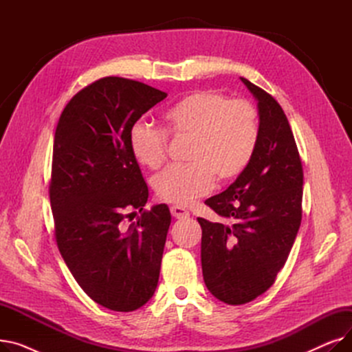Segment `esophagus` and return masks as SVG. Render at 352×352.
<instances>
[{"instance_id":"esophagus-1","label":"esophagus","mask_w":352,"mask_h":352,"mask_svg":"<svg viewBox=\"0 0 352 352\" xmlns=\"http://www.w3.org/2000/svg\"><path fill=\"white\" fill-rule=\"evenodd\" d=\"M171 214H173L174 218H178V219H186V218L190 217V212L186 208L178 207V206L171 207Z\"/></svg>"}]
</instances>
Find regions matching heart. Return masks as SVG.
I'll list each match as a JSON object with an SVG mask.
<instances>
[{"mask_svg": "<svg viewBox=\"0 0 352 352\" xmlns=\"http://www.w3.org/2000/svg\"><path fill=\"white\" fill-rule=\"evenodd\" d=\"M165 129L188 137L186 166H168L154 178L160 199L179 207L211 191L214 181L227 184L251 161L258 135L256 109L247 101H230L214 91H195L164 113ZM129 150L138 164L155 170L165 161L166 135L161 129L137 121L129 129Z\"/></svg>", "mask_w": 352, "mask_h": 352, "instance_id": "1", "label": "heart"}]
</instances>
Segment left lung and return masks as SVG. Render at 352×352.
I'll list each match as a JSON object with an SVG mask.
<instances>
[{"mask_svg": "<svg viewBox=\"0 0 352 352\" xmlns=\"http://www.w3.org/2000/svg\"><path fill=\"white\" fill-rule=\"evenodd\" d=\"M241 81L260 117L255 153L226 191L206 201L224 223L198 218L204 283L230 305L250 302L274 284L302 217V165L287 116L268 92Z\"/></svg>", "mask_w": 352, "mask_h": 352, "instance_id": "left-lung-1", "label": "left lung"}]
</instances>
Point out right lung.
<instances>
[{"mask_svg": "<svg viewBox=\"0 0 352 352\" xmlns=\"http://www.w3.org/2000/svg\"><path fill=\"white\" fill-rule=\"evenodd\" d=\"M166 97L146 84L105 77L64 108L54 137L50 201L55 239L78 285L97 304L135 311L155 292L171 224L165 204L144 211L148 187L129 129ZM142 217L128 230V210Z\"/></svg>", "mask_w": 352, "mask_h": 352, "instance_id": "right-lung-1", "label": "right lung"}]
</instances>
